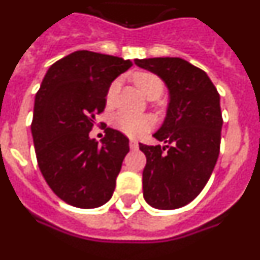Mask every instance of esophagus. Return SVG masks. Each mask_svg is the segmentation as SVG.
Here are the masks:
<instances>
[{
    "label": "esophagus",
    "instance_id": "1",
    "mask_svg": "<svg viewBox=\"0 0 260 260\" xmlns=\"http://www.w3.org/2000/svg\"><path fill=\"white\" fill-rule=\"evenodd\" d=\"M129 148L132 150L137 149V148H139V144H137V141L136 140H131L129 141Z\"/></svg>",
    "mask_w": 260,
    "mask_h": 260
}]
</instances>
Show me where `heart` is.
<instances>
[{
	"label": "heart",
	"instance_id": "1",
	"mask_svg": "<svg viewBox=\"0 0 260 260\" xmlns=\"http://www.w3.org/2000/svg\"><path fill=\"white\" fill-rule=\"evenodd\" d=\"M134 82L136 87L141 91L143 95L148 99H156L161 95L164 89L162 80L157 75L147 71H140L134 75ZM117 88H119V82L115 80L110 84L108 91H107V104H111L113 102V98L116 95ZM113 128L123 132L124 135L129 137H137L143 135L152 128V119L148 115H139V113L126 112V111H119L111 119Z\"/></svg>",
	"mask_w": 260,
	"mask_h": 260
}]
</instances>
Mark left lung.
Masks as SVG:
<instances>
[{"mask_svg": "<svg viewBox=\"0 0 260 260\" xmlns=\"http://www.w3.org/2000/svg\"><path fill=\"white\" fill-rule=\"evenodd\" d=\"M160 76L169 89L167 117L154 139L165 145L139 144L147 157L144 198L161 210L182 208L210 178L221 145L219 93L204 70L181 58L135 59Z\"/></svg>", "mask_w": 260, "mask_h": 260, "instance_id": "left-lung-1", "label": "left lung"}]
</instances>
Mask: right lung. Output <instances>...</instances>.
<instances>
[{"label": "right lung", "instance_id": "right-lung-1", "mask_svg": "<svg viewBox=\"0 0 260 260\" xmlns=\"http://www.w3.org/2000/svg\"><path fill=\"white\" fill-rule=\"evenodd\" d=\"M131 66L129 59L80 50L54 63L37 92L31 135L38 167L71 206L99 208L112 197L129 140L106 128L98 143L89 131L106 108L110 84Z\"/></svg>", "mask_w": 260, "mask_h": 260}]
</instances>
